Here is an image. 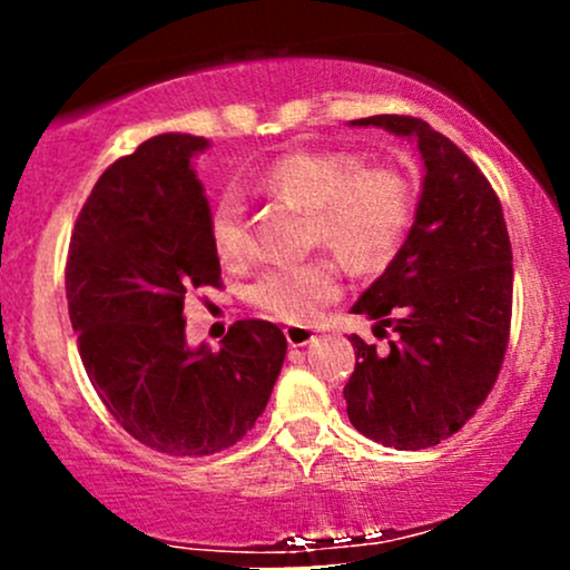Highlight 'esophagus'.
<instances>
[{"mask_svg": "<svg viewBox=\"0 0 570 570\" xmlns=\"http://www.w3.org/2000/svg\"><path fill=\"white\" fill-rule=\"evenodd\" d=\"M284 335H286V343L292 345V348H303V345H307V343H313V340H316V330H311V326H286L284 330Z\"/></svg>", "mask_w": 570, "mask_h": 570, "instance_id": "esophagus-1", "label": "esophagus"}]
</instances>
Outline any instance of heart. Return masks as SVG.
<instances>
[{
	"label": "heart",
	"mask_w": 570,
	"mask_h": 570,
	"mask_svg": "<svg viewBox=\"0 0 570 570\" xmlns=\"http://www.w3.org/2000/svg\"><path fill=\"white\" fill-rule=\"evenodd\" d=\"M257 189L267 198L307 212L313 244H324L351 267L383 265L396 252L412 217V189L391 168H362L345 153H289L259 174ZM212 246L222 263L246 252L244 203L225 193L208 219ZM340 294L332 259L271 267L252 284L248 299L289 324H307Z\"/></svg>",
	"instance_id": "b5f03b06"
}]
</instances>
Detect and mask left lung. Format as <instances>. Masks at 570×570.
<instances>
[{"instance_id": "obj_1", "label": "left lung", "mask_w": 570, "mask_h": 570, "mask_svg": "<svg viewBox=\"0 0 570 570\" xmlns=\"http://www.w3.org/2000/svg\"><path fill=\"white\" fill-rule=\"evenodd\" d=\"M348 126L415 144L423 179L407 238L351 307L396 337L389 351L351 337L356 367L343 396L370 440L431 448L474 415L499 377L512 318L507 222L480 168L429 122L375 115Z\"/></svg>"}]
</instances>
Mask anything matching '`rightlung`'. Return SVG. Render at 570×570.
Instances as JSON below:
<instances>
[{"mask_svg": "<svg viewBox=\"0 0 570 570\" xmlns=\"http://www.w3.org/2000/svg\"><path fill=\"white\" fill-rule=\"evenodd\" d=\"M203 136L160 134L96 181L67 263L69 318L96 394L134 440L214 455L263 415L286 356L276 324L238 322L219 351L189 345L185 294L217 286Z\"/></svg>", "mask_w": 570, "mask_h": 570, "instance_id": "add662e5", "label": "right lung"}]
</instances>
